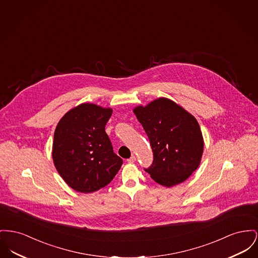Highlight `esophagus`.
I'll use <instances>...</instances> for the list:
<instances>
[{"label": "esophagus", "instance_id": "esophagus-1", "mask_svg": "<svg viewBox=\"0 0 258 258\" xmlns=\"http://www.w3.org/2000/svg\"><path fill=\"white\" fill-rule=\"evenodd\" d=\"M136 161H137L136 156H132L130 159H127V163H130V164H133V163H135Z\"/></svg>", "mask_w": 258, "mask_h": 258}]
</instances>
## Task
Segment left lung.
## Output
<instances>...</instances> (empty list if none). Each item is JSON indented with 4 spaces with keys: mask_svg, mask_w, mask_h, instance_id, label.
<instances>
[{
    "mask_svg": "<svg viewBox=\"0 0 258 258\" xmlns=\"http://www.w3.org/2000/svg\"><path fill=\"white\" fill-rule=\"evenodd\" d=\"M134 112L149 138L154 156L145 171L165 187L185 181L197 169L204 152L196 118L165 97L136 107Z\"/></svg>",
    "mask_w": 258,
    "mask_h": 258,
    "instance_id": "8db88e82",
    "label": "left lung"
}]
</instances>
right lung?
<instances>
[{
    "label": "right lung",
    "instance_id": "1",
    "mask_svg": "<svg viewBox=\"0 0 258 258\" xmlns=\"http://www.w3.org/2000/svg\"><path fill=\"white\" fill-rule=\"evenodd\" d=\"M111 108L82 103L56 125L52 159L63 180L81 193L95 192L112 181L122 165L105 132Z\"/></svg>",
    "mask_w": 258,
    "mask_h": 258
}]
</instances>
